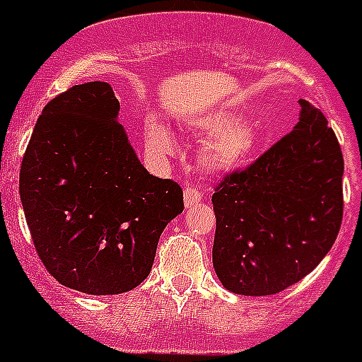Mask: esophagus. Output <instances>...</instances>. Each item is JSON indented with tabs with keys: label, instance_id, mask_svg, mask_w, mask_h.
<instances>
[{
	"label": "esophagus",
	"instance_id": "1",
	"mask_svg": "<svg viewBox=\"0 0 362 362\" xmlns=\"http://www.w3.org/2000/svg\"><path fill=\"white\" fill-rule=\"evenodd\" d=\"M201 201H203V194H201L196 187L185 188V204H187V206H196Z\"/></svg>",
	"mask_w": 362,
	"mask_h": 362
}]
</instances>
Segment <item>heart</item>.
<instances>
[{
    "mask_svg": "<svg viewBox=\"0 0 362 362\" xmlns=\"http://www.w3.org/2000/svg\"><path fill=\"white\" fill-rule=\"evenodd\" d=\"M206 136H214L203 150V165L210 170H230L250 158L255 134L246 124H238L232 116H216L203 123ZM146 145L159 156L175 152V139L163 121L150 117L145 127Z\"/></svg>",
    "mask_w": 362,
    "mask_h": 362,
    "instance_id": "b5f03b06",
    "label": "heart"
}]
</instances>
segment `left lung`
<instances>
[{
	"label": "left lung",
	"instance_id": "1",
	"mask_svg": "<svg viewBox=\"0 0 362 362\" xmlns=\"http://www.w3.org/2000/svg\"><path fill=\"white\" fill-rule=\"evenodd\" d=\"M292 132L212 194V261L226 290L283 292L317 267L343 223V152L322 112L299 99Z\"/></svg>",
	"mask_w": 362,
	"mask_h": 362
}]
</instances>
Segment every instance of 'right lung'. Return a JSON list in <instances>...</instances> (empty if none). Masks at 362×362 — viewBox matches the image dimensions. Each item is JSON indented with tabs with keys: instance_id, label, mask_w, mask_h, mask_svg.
<instances>
[{
	"instance_id": "1",
	"label": "right lung",
	"mask_w": 362,
	"mask_h": 362,
	"mask_svg": "<svg viewBox=\"0 0 362 362\" xmlns=\"http://www.w3.org/2000/svg\"><path fill=\"white\" fill-rule=\"evenodd\" d=\"M117 114L108 83L74 85L43 108L19 172L41 263L90 296L141 284L163 230L185 209L181 187L139 163Z\"/></svg>"
}]
</instances>
